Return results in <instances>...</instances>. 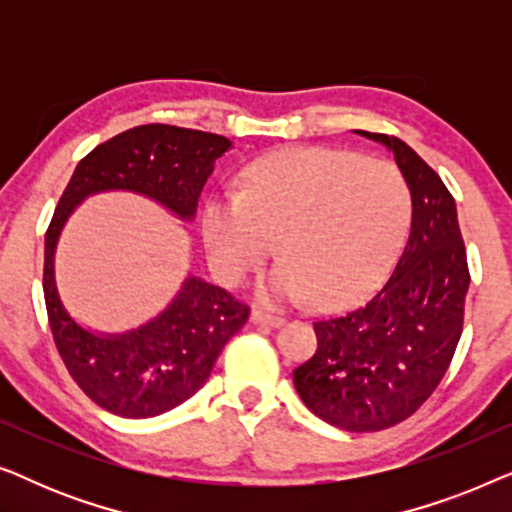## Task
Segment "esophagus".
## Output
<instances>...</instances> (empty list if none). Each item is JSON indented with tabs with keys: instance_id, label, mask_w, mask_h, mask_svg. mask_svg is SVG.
<instances>
[{
	"instance_id": "obj_1",
	"label": "esophagus",
	"mask_w": 512,
	"mask_h": 512,
	"mask_svg": "<svg viewBox=\"0 0 512 512\" xmlns=\"http://www.w3.org/2000/svg\"><path fill=\"white\" fill-rule=\"evenodd\" d=\"M251 324L279 328L284 324V317H279V314H275V312H268V310H261V307H256V310H251Z\"/></svg>"
}]
</instances>
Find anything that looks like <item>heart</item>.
Returning <instances> with one entry per match:
<instances>
[{"instance_id":"heart-1","label":"heart","mask_w":512,"mask_h":512,"mask_svg":"<svg viewBox=\"0 0 512 512\" xmlns=\"http://www.w3.org/2000/svg\"><path fill=\"white\" fill-rule=\"evenodd\" d=\"M410 219L412 193L394 163L310 146L256 160L240 193L207 198L202 237L228 284L261 268L279 240L284 258L261 279L258 296L342 307L387 277Z\"/></svg>"}]
</instances>
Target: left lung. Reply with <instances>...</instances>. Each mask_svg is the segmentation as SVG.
Listing matches in <instances>:
<instances>
[{
  "label": "left lung",
  "mask_w": 512,
  "mask_h": 512,
  "mask_svg": "<svg viewBox=\"0 0 512 512\" xmlns=\"http://www.w3.org/2000/svg\"><path fill=\"white\" fill-rule=\"evenodd\" d=\"M356 135L387 146L408 179L410 237L394 275L366 305L314 321L317 352L293 370V384L319 419L366 433L408 419L443 380L464 328L471 275L443 179L398 137Z\"/></svg>",
  "instance_id": "obj_1"
}]
</instances>
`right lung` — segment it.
Instances as JSON below:
<instances>
[{
	"instance_id": "right-lung-1",
	"label": "right lung",
	"mask_w": 512,
	"mask_h": 512,
	"mask_svg": "<svg viewBox=\"0 0 512 512\" xmlns=\"http://www.w3.org/2000/svg\"><path fill=\"white\" fill-rule=\"evenodd\" d=\"M233 142L177 125H139L111 137L76 165L46 230L44 298L55 347L69 375L100 408L118 417H156L188 401L207 382L226 342L247 324L249 307L221 286L188 275L158 317L125 333L81 326L55 284V247L88 195L130 191L181 221H193L214 163Z\"/></svg>"
}]
</instances>
